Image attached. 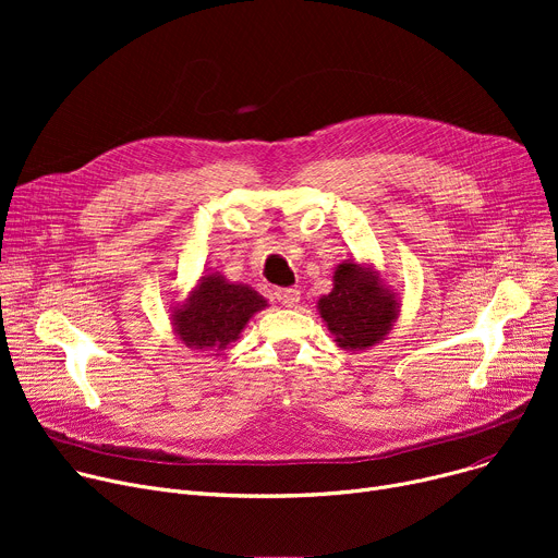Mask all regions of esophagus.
Returning a JSON list of instances; mask_svg holds the SVG:
<instances>
[{
	"mask_svg": "<svg viewBox=\"0 0 558 558\" xmlns=\"http://www.w3.org/2000/svg\"><path fill=\"white\" fill-rule=\"evenodd\" d=\"M276 299L282 307H296L301 301V291L299 289H278Z\"/></svg>",
	"mask_w": 558,
	"mask_h": 558,
	"instance_id": "obj_1",
	"label": "esophagus"
}]
</instances>
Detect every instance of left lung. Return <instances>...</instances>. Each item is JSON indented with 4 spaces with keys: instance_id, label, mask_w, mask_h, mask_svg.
<instances>
[{
    "instance_id": "8db88e82",
    "label": "left lung",
    "mask_w": 558,
    "mask_h": 558,
    "mask_svg": "<svg viewBox=\"0 0 558 558\" xmlns=\"http://www.w3.org/2000/svg\"><path fill=\"white\" fill-rule=\"evenodd\" d=\"M316 310L345 353L368 350L387 339L400 316L398 294L371 262L343 259L335 267L332 291Z\"/></svg>"
}]
</instances>
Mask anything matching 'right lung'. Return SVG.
<instances>
[{"label": "right lung", "mask_w": 558, "mask_h": 558, "mask_svg": "<svg viewBox=\"0 0 558 558\" xmlns=\"http://www.w3.org/2000/svg\"><path fill=\"white\" fill-rule=\"evenodd\" d=\"M267 307V299L251 284L232 282L213 271L201 276L183 301L171 303L169 320L181 343L221 355L232 341L240 339L248 320Z\"/></svg>", "instance_id": "right-lung-1"}]
</instances>
